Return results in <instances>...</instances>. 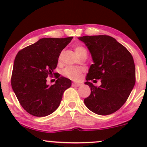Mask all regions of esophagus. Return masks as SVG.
<instances>
[{"mask_svg":"<svg viewBox=\"0 0 147 147\" xmlns=\"http://www.w3.org/2000/svg\"><path fill=\"white\" fill-rule=\"evenodd\" d=\"M72 86H75V87H77V86H80L81 84L79 83H72Z\"/></svg>","mask_w":147,"mask_h":147,"instance_id":"esophagus-1","label":"esophagus"}]
</instances>
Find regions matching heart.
<instances>
[{"instance_id":"1","label":"heart","mask_w":147,"mask_h":147,"mask_svg":"<svg viewBox=\"0 0 147 147\" xmlns=\"http://www.w3.org/2000/svg\"><path fill=\"white\" fill-rule=\"evenodd\" d=\"M76 53L77 54L79 57H82L85 55L87 56V50L82 45H77L75 48ZM61 57V54L60 55L59 59ZM84 70L80 67H75V66H68L65 68L62 71L63 75L66 77L67 78L72 79L74 81H77L82 77V73H83Z\"/></svg>"}]
</instances>
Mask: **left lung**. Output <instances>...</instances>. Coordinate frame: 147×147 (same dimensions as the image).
I'll list each match as a JSON object with an SVG mask.
<instances>
[{
    "mask_svg": "<svg viewBox=\"0 0 147 147\" xmlns=\"http://www.w3.org/2000/svg\"><path fill=\"white\" fill-rule=\"evenodd\" d=\"M79 39L88 47L94 62L85 83L90 88L91 93L84 99V104L96 114L113 113L124 105L136 83L132 55L124 45L107 35L84 36ZM93 79H101V86L97 87L89 82Z\"/></svg>",
    "mask_w": 147,
    "mask_h": 147,
    "instance_id": "1",
    "label": "left lung"
}]
</instances>
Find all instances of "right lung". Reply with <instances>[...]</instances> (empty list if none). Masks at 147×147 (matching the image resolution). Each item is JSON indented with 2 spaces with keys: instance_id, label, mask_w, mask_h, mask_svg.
I'll return each instance as SVG.
<instances>
[{
  "instance_id": "right-lung-1",
  "label": "right lung",
  "mask_w": 147,
  "mask_h": 147,
  "mask_svg": "<svg viewBox=\"0 0 147 147\" xmlns=\"http://www.w3.org/2000/svg\"><path fill=\"white\" fill-rule=\"evenodd\" d=\"M72 37L43 38L20 50L15 57L11 84L22 107L35 117H45L57 110L71 80L57 75L49 86L47 77L56 74L61 52Z\"/></svg>"
}]
</instances>
